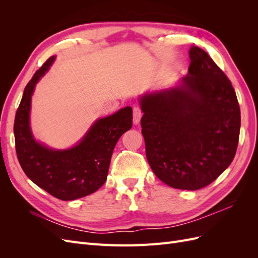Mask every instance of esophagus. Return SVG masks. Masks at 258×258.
<instances>
[{"mask_svg":"<svg viewBox=\"0 0 258 258\" xmlns=\"http://www.w3.org/2000/svg\"><path fill=\"white\" fill-rule=\"evenodd\" d=\"M142 115H143V113H142L141 108H140L139 106H135L134 107V122H135V124H138L140 122Z\"/></svg>","mask_w":258,"mask_h":258,"instance_id":"esophagus-1","label":"esophagus"}]
</instances>
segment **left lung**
Masks as SVG:
<instances>
[{"mask_svg":"<svg viewBox=\"0 0 258 258\" xmlns=\"http://www.w3.org/2000/svg\"><path fill=\"white\" fill-rule=\"evenodd\" d=\"M188 74L174 87L140 98L146 158L160 181L185 190L206 187L229 167L240 134L230 81L209 54L189 49Z\"/></svg>","mask_w":258,"mask_h":258,"instance_id":"1","label":"left lung"}]
</instances>
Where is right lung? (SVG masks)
<instances>
[{"mask_svg": "<svg viewBox=\"0 0 258 258\" xmlns=\"http://www.w3.org/2000/svg\"><path fill=\"white\" fill-rule=\"evenodd\" d=\"M54 58L46 61L26 86L15 117L14 135L23 172L51 196L69 201L88 196L105 183L114 147L132 127V108L126 106L97 119L81 141L68 150H53L37 142L30 127L31 99Z\"/></svg>", "mask_w": 258, "mask_h": 258, "instance_id": "add662e5", "label": "right lung"}]
</instances>
